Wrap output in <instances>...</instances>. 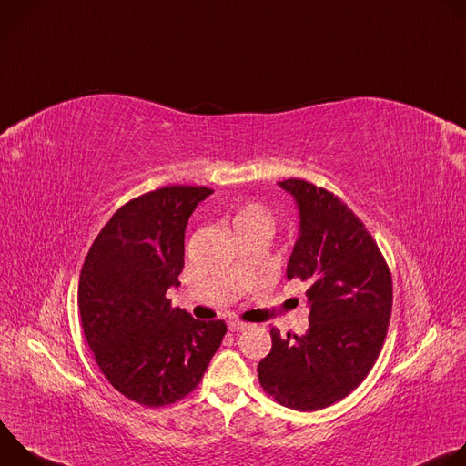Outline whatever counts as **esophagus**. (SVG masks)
Returning <instances> with one entry per match:
<instances>
[{"mask_svg": "<svg viewBox=\"0 0 466 466\" xmlns=\"http://www.w3.org/2000/svg\"><path fill=\"white\" fill-rule=\"evenodd\" d=\"M247 328H248L247 322H239V320L228 322V329H230V331H243V329H247Z\"/></svg>", "mask_w": 466, "mask_h": 466, "instance_id": "esophagus-1", "label": "esophagus"}]
</instances>
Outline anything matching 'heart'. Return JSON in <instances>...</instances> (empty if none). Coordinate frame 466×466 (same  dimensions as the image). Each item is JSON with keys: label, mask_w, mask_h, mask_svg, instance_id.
Instances as JSON below:
<instances>
[{"label": "heart", "mask_w": 466, "mask_h": 466, "mask_svg": "<svg viewBox=\"0 0 466 466\" xmlns=\"http://www.w3.org/2000/svg\"><path fill=\"white\" fill-rule=\"evenodd\" d=\"M232 225L236 228V232L245 230V228H254V227L273 230V216L268 210H265L263 207L250 203V205L241 207L236 212V216L232 219Z\"/></svg>", "instance_id": "b5f03b06"}]
</instances>
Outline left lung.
Returning a JSON list of instances; mask_svg holds the SVG:
<instances>
[{"label":"left lung","mask_w":466,"mask_h":466,"mask_svg":"<svg viewBox=\"0 0 466 466\" xmlns=\"http://www.w3.org/2000/svg\"><path fill=\"white\" fill-rule=\"evenodd\" d=\"M299 210L288 279L309 284V329L280 338L258 363L261 387L297 411L341 400L372 369L390 319L387 263L363 223L339 197L300 178L279 182Z\"/></svg>","instance_id":"8db88e82"}]
</instances>
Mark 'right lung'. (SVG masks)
<instances>
[{
    "mask_svg": "<svg viewBox=\"0 0 466 466\" xmlns=\"http://www.w3.org/2000/svg\"><path fill=\"white\" fill-rule=\"evenodd\" d=\"M208 187L166 186L121 207L79 277L85 338L106 380L144 406L173 404L203 380L227 324L197 320L166 299L178 288L184 232Z\"/></svg>",
    "mask_w": 466,
    "mask_h": 466,
    "instance_id": "add662e5",
    "label": "right lung"
}]
</instances>
